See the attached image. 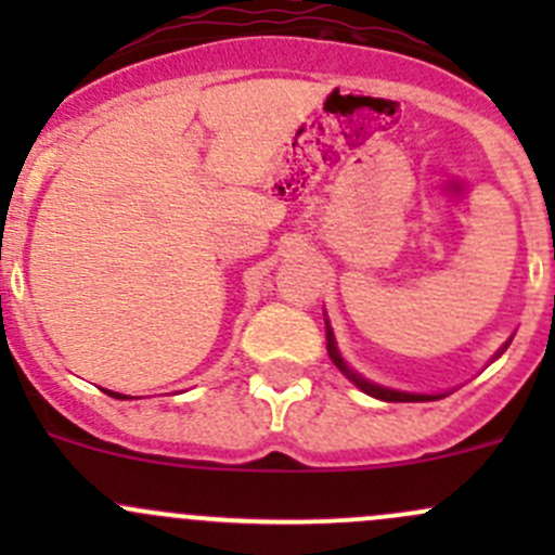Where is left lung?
<instances>
[{
    "instance_id": "8db88e82",
    "label": "left lung",
    "mask_w": 555,
    "mask_h": 555,
    "mask_svg": "<svg viewBox=\"0 0 555 555\" xmlns=\"http://www.w3.org/2000/svg\"><path fill=\"white\" fill-rule=\"evenodd\" d=\"M324 330H327V354H330V360H333V365L338 367V371L344 373V376L349 378V382L354 384L357 389H362V391H365V395L376 397V400H386V402H427V400H440V397H446V395H418V391H400V389H389V386H382V384H373V382H367V378H362L360 373H354V371H351V367L346 365V360H344V357H340V351H338V344H335L333 327H330V319H327V313H324ZM511 340H513V338H507V344L502 346V349L496 351L494 357H491V362H494L496 357H502V351H505L507 346H511Z\"/></svg>"
}]
</instances>
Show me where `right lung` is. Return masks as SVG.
Returning a JSON list of instances; mask_svg holds the SVG:
<instances>
[{"mask_svg":"<svg viewBox=\"0 0 555 555\" xmlns=\"http://www.w3.org/2000/svg\"><path fill=\"white\" fill-rule=\"evenodd\" d=\"M104 391H106V395H109V397H115V400H131V397L120 395V391H109V389H104Z\"/></svg>","mask_w":555,"mask_h":555,"instance_id":"obj_1","label":"right lung"}]
</instances>
